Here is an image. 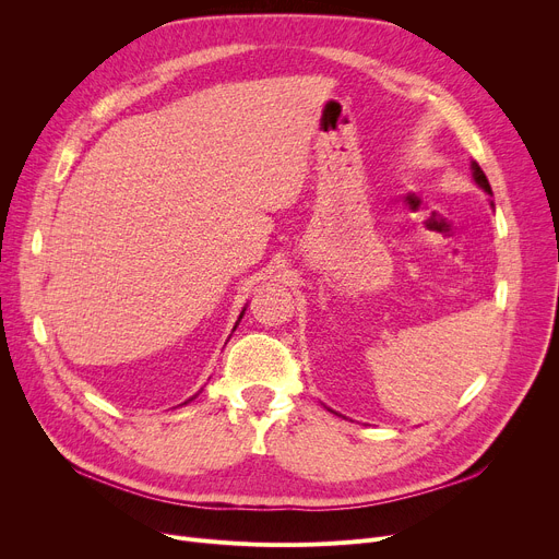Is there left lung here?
<instances>
[{
  "label": "left lung",
  "mask_w": 559,
  "mask_h": 559,
  "mask_svg": "<svg viewBox=\"0 0 559 559\" xmlns=\"http://www.w3.org/2000/svg\"><path fill=\"white\" fill-rule=\"evenodd\" d=\"M472 171H474V181L487 192V194H491V186H489V181H487V176H485V171L480 169V165L474 160L472 163ZM493 205V203H491Z\"/></svg>",
  "instance_id": "left-lung-1"
}]
</instances>
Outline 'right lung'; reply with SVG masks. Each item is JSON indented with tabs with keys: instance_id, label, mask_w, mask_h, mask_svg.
Wrapping results in <instances>:
<instances>
[{
	"instance_id": "add662e5",
	"label": "right lung",
	"mask_w": 559,
	"mask_h": 559,
	"mask_svg": "<svg viewBox=\"0 0 559 559\" xmlns=\"http://www.w3.org/2000/svg\"><path fill=\"white\" fill-rule=\"evenodd\" d=\"M242 314H245V310H242ZM242 314H240V319H242ZM192 399H194V396H192ZM192 399H188V401H192ZM188 401H186V403H188Z\"/></svg>"
}]
</instances>
